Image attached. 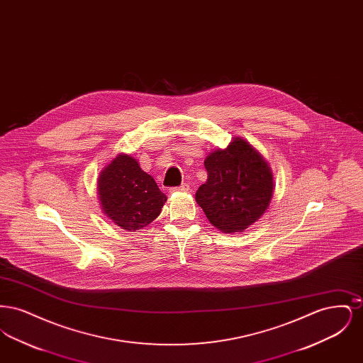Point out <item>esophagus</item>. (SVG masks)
<instances>
[{
    "label": "esophagus",
    "mask_w": 363,
    "mask_h": 363,
    "mask_svg": "<svg viewBox=\"0 0 363 363\" xmlns=\"http://www.w3.org/2000/svg\"><path fill=\"white\" fill-rule=\"evenodd\" d=\"M189 190V185L188 184H182L181 186H175V188H172L170 191H188Z\"/></svg>",
    "instance_id": "34e87169"
}]
</instances>
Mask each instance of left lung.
<instances>
[{
	"label": "left lung",
	"mask_w": 363,
	"mask_h": 363,
	"mask_svg": "<svg viewBox=\"0 0 363 363\" xmlns=\"http://www.w3.org/2000/svg\"><path fill=\"white\" fill-rule=\"evenodd\" d=\"M204 166L208 179L196 191V201L212 225L238 233L259 219L271 203L274 178L249 143L235 138L225 150L211 152Z\"/></svg>",
	"instance_id": "1"
}]
</instances>
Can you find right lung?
Returning <instances> with one entry per match:
<instances>
[{
    "mask_svg": "<svg viewBox=\"0 0 363 363\" xmlns=\"http://www.w3.org/2000/svg\"><path fill=\"white\" fill-rule=\"evenodd\" d=\"M104 213L123 230L135 231L159 216L167 197L136 159L118 155L104 167L98 181Z\"/></svg>",
    "mask_w": 363,
    "mask_h": 363,
    "instance_id": "add662e5",
    "label": "right lung"
}]
</instances>
